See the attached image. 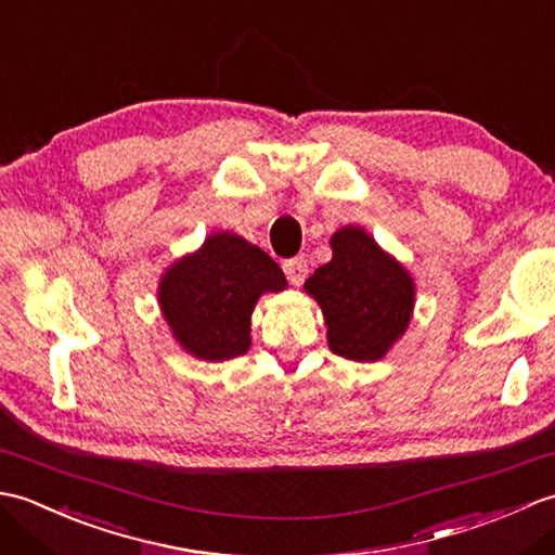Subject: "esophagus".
I'll use <instances>...</instances> for the list:
<instances>
[{"mask_svg": "<svg viewBox=\"0 0 555 555\" xmlns=\"http://www.w3.org/2000/svg\"><path fill=\"white\" fill-rule=\"evenodd\" d=\"M284 271H286V279L291 281L293 286H300L302 281H305V276H308V259H305V257L286 259Z\"/></svg>", "mask_w": 555, "mask_h": 555, "instance_id": "1", "label": "esophagus"}]
</instances>
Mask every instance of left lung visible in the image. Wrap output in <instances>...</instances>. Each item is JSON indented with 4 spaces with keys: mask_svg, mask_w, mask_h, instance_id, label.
<instances>
[{
    "mask_svg": "<svg viewBox=\"0 0 555 555\" xmlns=\"http://www.w3.org/2000/svg\"><path fill=\"white\" fill-rule=\"evenodd\" d=\"M328 245L332 259L302 286L324 314L328 348L346 360H382L408 332L415 279L358 223L336 229Z\"/></svg>",
    "mask_w": 555,
    "mask_h": 555,
    "instance_id": "obj_1",
    "label": "left lung"
}]
</instances>
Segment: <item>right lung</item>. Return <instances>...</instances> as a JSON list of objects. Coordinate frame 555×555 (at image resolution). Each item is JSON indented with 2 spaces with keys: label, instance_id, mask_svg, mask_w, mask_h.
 <instances>
[{
  "label": "right lung",
  "instance_id": "right-lung-1",
  "mask_svg": "<svg viewBox=\"0 0 555 555\" xmlns=\"http://www.w3.org/2000/svg\"><path fill=\"white\" fill-rule=\"evenodd\" d=\"M288 281L262 247L231 231H211L195 253L164 269L157 302L169 332L188 356L223 362L250 350V320L264 293Z\"/></svg>",
  "mask_w": 555,
  "mask_h": 555
}]
</instances>
